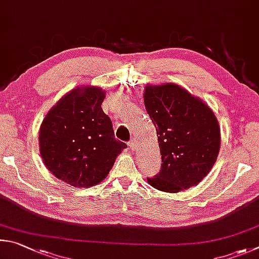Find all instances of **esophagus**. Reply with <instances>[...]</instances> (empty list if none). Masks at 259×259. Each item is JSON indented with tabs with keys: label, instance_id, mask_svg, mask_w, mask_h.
<instances>
[{
	"label": "esophagus",
	"instance_id": "1",
	"mask_svg": "<svg viewBox=\"0 0 259 259\" xmlns=\"http://www.w3.org/2000/svg\"><path fill=\"white\" fill-rule=\"evenodd\" d=\"M137 139H132V140H131V141L128 142V147L131 148V149H132V150H134V149L135 148H137Z\"/></svg>",
	"mask_w": 259,
	"mask_h": 259
}]
</instances>
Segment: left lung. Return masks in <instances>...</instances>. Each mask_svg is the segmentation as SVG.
Here are the masks:
<instances>
[{"instance_id":"left-lung-1","label":"left lung","mask_w":259,"mask_h":259,"mask_svg":"<svg viewBox=\"0 0 259 259\" xmlns=\"http://www.w3.org/2000/svg\"><path fill=\"white\" fill-rule=\"evenodd\" d=\"M143 98L162 162L148 183L170 193L194 187L209 173L220 152L221 130L214 112L202 100L171 83L147 85Z\"/></svg>"}]
</instances>
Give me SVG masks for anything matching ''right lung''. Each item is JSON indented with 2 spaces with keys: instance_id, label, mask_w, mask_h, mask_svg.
Listing matches in <instances>:
<instances>
[{
  "instance_id": "1",
  "label": "right lung",
  "mask_w": 259,
  "mask_h": 259,
  "mask_svg": "<svg viewBox=\"0 0 259 259\" xmlns=\"http://www.w3.org/2000/svg\"><path fill=\"white\" fill-rule=\"evenodd\" d=\"M106 91L80 86L66 93L40 124L39 153L47 168L75 188H90L107 178L127 148L115 139L101 104Z\"/></svg>"
}]
</instances>
